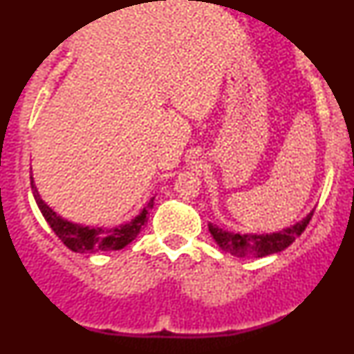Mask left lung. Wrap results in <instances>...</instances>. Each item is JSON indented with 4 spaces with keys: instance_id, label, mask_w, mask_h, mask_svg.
Returning a JSON list of instances; mask_svg holds the SVG:
<instances>
[{
    "instance_id": "8db88e82",
    "label": "left lung",
    "mask_w": 354,
    "mask_h": 354,
    "mask_svg": "<svg viewBox=\"0 0 354 354\" xmlns=\"http://www.w3.org/2000/svg\"><path fill=\"white\" fill-rule=\"evenodd\" d=\"M313 213H315V209H311L301 221L283 228L281 231H274V233H231V231L219 228L213 223H208V230L216 245L226 253L236 256V258H246V256L263 258V256L286 250L303 233L313 218Z\"/></svg>"
}]
</instances>
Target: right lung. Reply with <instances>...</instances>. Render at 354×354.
<instances>
[{
  "label": "right lung",
  "instance_id": "obj_1",
  "mask_svg": "<svg viewBox=\"0 0 354 354\" xmlns=\"http://www.w3.org/2000/svg\"><path fill=\"white\" fill-rule=\"evenodd\" d=\"M31 189H33L36 205H38V208L41 211L44 219L48 221V225H50L51 230L55 231L56 236L70 248L71 251H75V253L123 250V248L126 245H129V243L140 234V231L145 228V225L148 223V218H146L148 216V209H151L154 205V196H151L149 201L146 203L145 208L140 211V214H136L131 221L120 226H111V228H98V226L78 225V223L68 221V219L56 214V211H53L50 206L41 200L38 189H36L33 176H31Z\"/></svg>",
  "mask_w": 354,
  "mask_h": 354
}]
</instances>
